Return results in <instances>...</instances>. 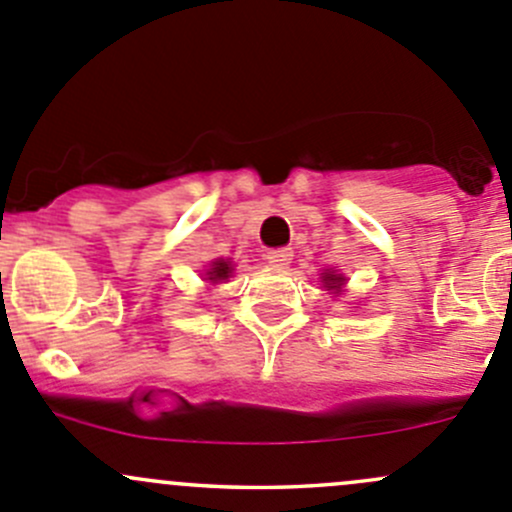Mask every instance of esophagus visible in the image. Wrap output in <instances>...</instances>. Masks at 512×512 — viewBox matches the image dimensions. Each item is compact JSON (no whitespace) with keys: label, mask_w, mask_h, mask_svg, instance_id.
Returning <instances> with one entry per match:
<instances>
[{"label":"esophagus","mask_w":512,"mask_h":512,"mask_svg":"<svg viewBox=\"0 0 512 512\" xmlns=\"http://www.w3.org/2000/svg\"><path fill=\"white\" fill-rule=\"evenodd\" d=\"M291 258H293L291 249H276V251H268L266 254V261L276 268H286L288 263H291Z\"/></svg>","instance_id":"esophagus-1"}]
</instances>
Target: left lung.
Segmentation results:
<instances>
[{
  "label": "left lung",
  "instance_id": "8db88e82",
  "mask_svg": "<svg viewBox=\"0 0 512 512\" xmlns=\"http://www.w3.org/2000/svg\"><path fill=\"white\" fill-rule=\"evenodd\" d=\"M323 281H326L328 283V288H338L333 287V282H338L339 286H341V281H343V278L341 276H333V273H326V276H323Z\"/></svg>",
  "mask_w": 512,
  "mask_h": 512
}]
</instances>
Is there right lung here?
Instances as JSON below:
<instances>
[{
	"mask_svg": "<svg viewBox=\"0 0 512 512\" xmlns=\"http://www.w3.org/2000/svg\"><path fill=\"white\" fill-rule=\"evenodd\" d=\"M234 271L229 261H214V266L209 268V281H221V278H229V273Z\"/></svg>",
	"mask_w": 512,
	"mask_h": 512,
	"instance_id": "obj_1",
	"label": "right lung"
}]
</instances>
